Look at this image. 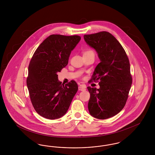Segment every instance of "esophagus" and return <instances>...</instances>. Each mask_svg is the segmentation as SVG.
<instances>
[{"mask_svg": "<svg viewBox=\"0 0 155 155\" xmlns=\"http://www.w3.org/2000/svg\"><path fill=\"white\" fill-rule=\"evenodd\" d=\"M78 89L79 91H84L86 90V86L84 85H81L78 87Z\"/></svg>", "mask_w": 155, "mask_h": 155, "instance_id": "esophagus-1", "label": "esophagus"}]
</instances>
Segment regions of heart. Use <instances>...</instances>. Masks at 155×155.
Instances as JSON below:
<instances>
[{
  "instance_id": "heart-1",
  "label": "heart",
  "mask_w": 155,
  "mask_h": 155,
  "mask_svg": "<svg viewBox=\"0 0 155 155\" xmlns=\"http://www.w3.org/2000/svg\"><path fill=\"white\" fill-rule=\"evenodd\" d=\"M91 52H93L92 51H91V50H87V51H84V54H85V53H91Z\"/></svg>"
}]
</instances>
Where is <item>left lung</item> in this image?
Returning <instances> with one entry per match:
<instances>
[{
	"instance_id": "1",
	"label": "left lung",
	"mask_w": 155,
	"mask_h": 155,
	"mask_svg": "<svg viewBox=\"0 0 155 155\" xmlns=\"http://www.w3.org/2000/svg\"><path fill=\"white\" fill-rule=\"evenodd\" d=\"M84 38L101 61L91 80L99 81L100 88L87 87L89 113L98 119L110 118L124 108L128 97L133 80L129 60L121 45L108 32L84 35Z\"/></svg>"
}]
</instances>
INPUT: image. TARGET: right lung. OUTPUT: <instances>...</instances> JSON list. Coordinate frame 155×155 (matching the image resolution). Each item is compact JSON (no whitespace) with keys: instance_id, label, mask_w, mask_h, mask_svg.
I'll return each instance as SVG.
<instances>
[{"instance_id":"obj_1","label":"right lung","mask_w":155,"mask_h":155,"mask_svg":"<svg viewBox=\"0 0 155 155\" xmlns=\"http://www.w3.org/2000/svg\"><path fill=\"white\" fill-rule=\"evenodd\" d=\"M80 40L78 35H51L38 46L30 61L27 85L31 101L45 118L63 116L78 91L75 81L61 84L58 73L67 65L71 52Z\"/></svg>"}]
</instances>
